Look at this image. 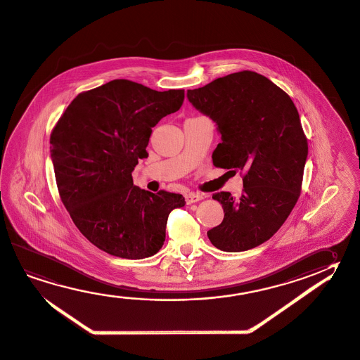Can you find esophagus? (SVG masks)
I'll return each mask as SVG.
<instances>
[{
  "label": "esophagus",
  "mask_w": 360,
  "mask_h": 360,
  "mask_svg": "<svg viewBox=\"0 0 360 360\" xmlns=\"http://www.w3.org/2000/svg\"><path fill=\"white\" fill-rule=\"evenodd\" d=\"M185 199H186V202H188V204H193V202H196V201L202 200V199H204V195L200 194V193H194V191H191L189 194H186Z\"/></svg>",
  "instance_id": "1"
}]
</instances>
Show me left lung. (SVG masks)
Returning <instances> with one entry per match:
<instances>
[{
    "label": "left lung",
    "mask_w": 360,
    "mask_h": 360,
    "mask_svg": "<svg viewBox=\"0 0 360 360\" xmlns=\"http://www.w3.org/2000/svg\"><path fill=\"white\" fill-rule=\"evenodd\" d=\"M188 98L221 134L214 166L243 176L239 198L213 194L224 219L207 237L224 252L255 248L280 229L299 200L309 147L297 108L286 91L250 70L189 89Z\"/></svg>",
    "instance_id": "left-lung-1"
}]
</instances>
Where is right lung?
I'll return each instance as SVG.
<instances>
[{"mask_svg": "<svg viewBox=\"0 0 360 360\" xmlns=\"http://www.w3.org/2000/svg\"><path fill=\"white\" fill-rule=\"evenodd\" d=\"M184 89L158 91L127 79L82 91L50 134L61 201L80 233L99 250L142 259L159 252L180 194L134 186L132 171L147 158L162 117L180 110Z\"/></svg>", "mask_w": 360, "mask_h": 360, "instance_id": "1", "label": "right lung"}]
</instances>
